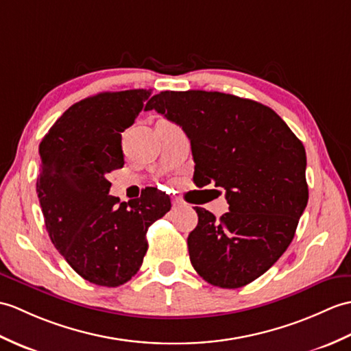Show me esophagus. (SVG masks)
I'll use <instances>...</instances> for the list:
<instances>
[{
	"label": "esophagus",
	"instance_id": "1",
	"mask_svg": "<svg viewBox=\"0 0 351 351\" xmlns=\"http://www.w3.org/2000/svg\"><path fill=\"white\" fill-rule=\"evenodd\" d=\"M183 206H184V202H183L182 199L173 198V207H174V208H180V207H183Z\"/></svg>",
	"mask_w": 351,
	"mask_h": 351
}]
</instances>
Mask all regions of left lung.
Wrapping results in <instances>:
<instances>
[{"label":"left lung","instance_id":"8db88e82","mask_svg":"<svg viewBox=\"0 0 351 351\" xmlns=\"http://www.w3.org/2000/svg\"><path fill=\"white\" fill-rule=\"evenodd\" d=\"M150 110L184 130L193 182L223 188L230 206L219 219L193 207V269L221 288L255 281L287 251L308 204L305 147L269 106L219 91H160L147 104Z\"/></svg>","mask_w":351,"mask_h":351}]
</instances>
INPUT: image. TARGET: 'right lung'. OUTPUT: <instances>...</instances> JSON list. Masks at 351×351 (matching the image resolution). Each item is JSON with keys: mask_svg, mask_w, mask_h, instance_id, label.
<instances>
[{"mask_svg": "<svg viewBox=\"0 0 351 351\" xmlns=\"http://www.w3.org/2000/svg\"><path fill=\"white\" fill-rule=\"evenodd\" d=\"M152 91L99 93L72 105L38 145L37 197L57 251L85 281L119 287L139 270L147 230L171 208L158 189L129 202L110 195L105 176L123 168L121 132Z\"/></svg>", "mask_w": 351, "mask_h": 351, "instance_id": "right-lung-1", "label": "right lung"}]
</instances>
